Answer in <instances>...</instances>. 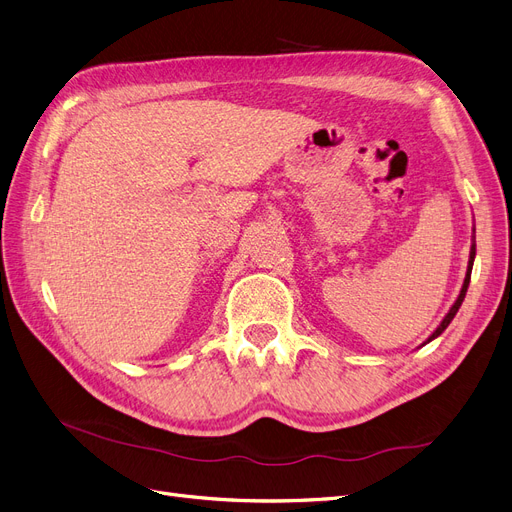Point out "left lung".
I'll use <instances>...</instances> for the list:
<instances>
[{
	"mask_svg": "<svg viewBox=\"0 0 512 512\" xmlns=\"http://www.w3.org/2000/svg\"><path fill=\"white\" fill-rule=\"evenodd\" d=\"M475 255H477V240H475V227H472V244H470V257H468V268H466V278H464V285H462V289H460V295H458V299L453 301V306L449 308V312L445 314V318L441 320V325L432 331V335L426 339L424 344H428V342H432V339H437L447 327H449V323L453 320V316L458 314V310H460V306H462V301H464V297H466V291H468V282H470V272H472V263H475ZM422 344V346H424Z\"/></svg>",
	"mask_w": 512,
	"mask_h": 512,
	"instance_id": "left-lung-1",
	"label": "left lung"
}]
</instances>
